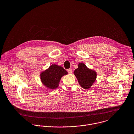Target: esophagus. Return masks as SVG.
Here are the masks:
<instances>
[{
    "label": "esophagus",
    "instance_id": "obj_1",
    "mask_svg": "<svg viewBox=\"0 0 134 134\" xmlns=\"http://www.w3.org/2000/svg\"><path fill=\"white\" fill-rule=\"evenodd\" d=\"M72 71H73V70H72V69H69L68 70V73H70V74H71V73H72Z\"/></svg>",
    "mask_w": 134,
    "mask_h": 134
}]
</instances>
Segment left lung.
Wrapping results in <instances>:
<instances>
[{"label":"left lung","mask_w":134,"mask_h":134,"mask_svg":"<svg viewBox=\"0 0 134 134\" xmlns=\"http://www.w3.org/2000/svg\"><path fill=\"white\" fill-rule=\"evenodd\" d=\"M74 74L76 77L80 85L84 89H88L94 82L97 74L93 70L87 68L83 63L79 64V67L76 69Z\"/></svg>","instance_id":"1"}]
</instances>
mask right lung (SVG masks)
<instances>
[{"label": "right lung", "instance_id": "1", "mask_svg": "<svg viewBox=\"0 0 134 134\" xmlns=\"http://www.w3.org/2000/svg\"><path fill=\"white\" fill-rule=\"evenodd\" d=\"M68 72L61 66L52 64L41 74L43 84L50 89H55L58 87L61 78Z\"/></svg>", "mask_w": 134, "mask_h": 134}]
</instances>
